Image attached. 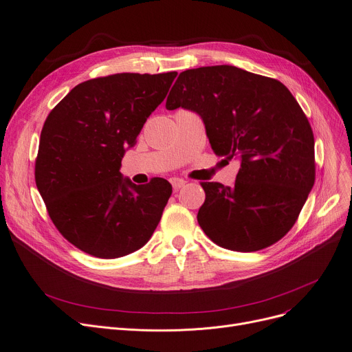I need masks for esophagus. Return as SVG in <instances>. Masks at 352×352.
Wrapping results in <instances>:
<instances>
[{
  "mask_svg": "<svg viewBox=\"0 0 352 352\" xmlns=\"http://www.w3.org/2000/svg\"><path fill=\"white\" fill-rule=\"evenodd\" d=\"M171 186H173L174 191H178L181 187L186 186V181L179 179V178H173V179H171Z\"/></svg>",
  "mask_w": 352,
  "mask_h": 352,
  "instance_id": "esophagus-1",
  "label": "esophagus"
}]
</instances>
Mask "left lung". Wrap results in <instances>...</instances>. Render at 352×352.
Masks as SVG:
<instances>
[{
    "label": "left lung",
    "instance_id": "1",
    "mask_svg": "<svg viewBox=\"0 0 352 352\" xmlns=\"http://www.w3.org/2000/svg\"><path fill=\"white\" fill-rule=\"evenodd\" d=\"M194 111L212 151L241 161L234 187L201 182L198 224L215 244L251 252L292 228L316 181L314 134L289 89L232 65L182 71L165 108Z\"/></svg>",
    "mask_w": 352,
    "mask_h": 352
}]
</instances>
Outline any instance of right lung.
<instances>
[{"mask_svg": "<svg viewBox=\"0 0 352 352\" xmlns=\"http://www.w3.org/2000/svg\"><path fill=\"white\" fill-rule=\"evenodd\" d=\"M175 77L122 72L88 80L47 117L35 184L54 226L78 250L108 260L150 241L171 184L153 178L137 186L120 168Z\"/></svg>", "mask_w": 352, "mask_h": 352, "instance_id": "right-lung-1", "label": "right lung"}]
</instances>
